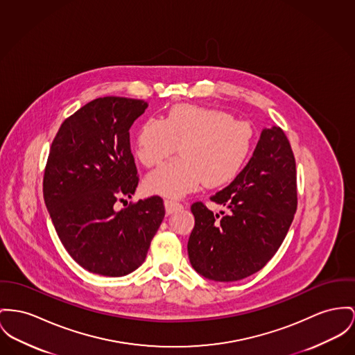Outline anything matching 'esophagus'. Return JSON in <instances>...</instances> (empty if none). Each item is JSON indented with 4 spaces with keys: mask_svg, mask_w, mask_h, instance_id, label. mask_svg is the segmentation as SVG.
<instances>
[{
    "mask_svg": "<svg viewBox=\"0 0 355 355\" xmlns=\"http://www.w3.org/2000/svg\"><path fill=\"white\" fill-rule=\"evenodd\" d=\"M164 206H166V214L176 213V211H179V210L183 209V206H182L179 202L169 200V199L164 200Z\"/></svg>",
    "mask_w": 355,
    "mask_h": 355,
    "instance_id": "esophagus-1",
    "label": "esophagus"
}]
</instances>
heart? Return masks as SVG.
Returning <instances> with one entry per match:
<instances>
[{
	"instance_id": "heart-1",
	"label": "heart",
	"mask_w": 355,
	"mask_h": 355,
	"mask_svg": "<svg viewBox=\"0 0 355 355\" xmlns=\"http://www.w3.org/2000/svg\"><path fill=\"white\" fill-rule=\"evenodd\" d=\"M254 133L245 121L223 110L191 103L172 106L166 119H148L137 133L136 153L145 166L162 164L179 145L180 157L153 171L145 187L156 195L180 198L199 189L232 182L245 166Z\"/></svg>"
}]
</instances>
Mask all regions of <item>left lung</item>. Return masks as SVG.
I'll return each mask as SVG.
<instances>
[{
  "label": "left lung",
  "instance_id": "left-lung-1",
  "mask_svg": "<svg viewBox=\"0 0 355 355\" xmlns=\"http://www.w3.org/2000/svg\"><path fill=\"white\" fill-rule=\"evenodd\" d=\"M210 199L226 213L219 218L202 202L191 206L192 268L220 283L259 272L279 250L297 207L296 163L283 129H263L249 163Z\"/></svg>",
  "mask_w": 355,
  "mask_h": 355
}]
</instances>
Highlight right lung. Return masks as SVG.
I'll list each match as a JSON object with an SVG mask.
<instances>
[{"label":"right lung","instance_id":"1","mask_svg":"<svg viewBox=\"0 0 355 355\" xmlns=\"http://www.w3.org/2000/svg\"><path fill=\"white\" fill-rule=\"evenodd\" d=\"M146 107L96 98L64 119L49 149L43 195L55 230L72 259L101 276L136 270L166 215L160 196L114 209L139 184L129 129Z\"/></svg>","mask_w":355,"mask_h":355}]
</instances>
